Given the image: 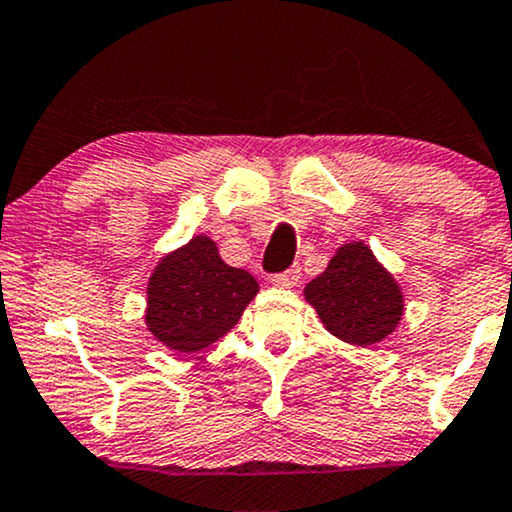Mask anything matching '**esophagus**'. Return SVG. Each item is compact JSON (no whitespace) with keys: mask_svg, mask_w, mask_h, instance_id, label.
<instances>
[{"mask_svg":"<svg viewBox=\"0 0 512 512\" xmlns=\"http://www.w3.org/2000/svg\"><path fill=\"white\" fill-rule=\"evenodd\" d=\"M300 276H303V274H300V264H293V267L286 269L283 274L272 276V283H274V286H279V288H293V286H298Z\"/></svg>","mask_w":512,"mask_h":512,"instance_id":"esophagus-1","label":"esophagus"}]
</instances>
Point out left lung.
Segmentation results:
<instances>
[{"instance_id":"left-lung-1","label":"left lung","mask_w":512,"mask_h":512,"mask_svg":"<svg viewBox=\"0 0 512 512\" xmlns=\"http://www.w3.org/2000/svg\"><path fill=\"white\" fill-rule=\"evenodd\" d=\"M305 300L329 334L362 348L391 336L405 310L398 281L360 240L336 250L324 272L305 286Z\"/></svg>"}]
</instances>
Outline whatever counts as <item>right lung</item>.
I'll return each instance as SVG.
<instances>
[{
	"instance_id": "add662e5",
	"label": "right lung",
	"mask_w": 512,
	"mask_h": 512,
	"mask_svg": "<svg viewBox=\"0 0 512 512\" xmlns=\"http://www.w3.org/2000/svg\"><path fill=\"white\" fill-rule=\"evenodd\" d=\"M257 291L255 276L221 260L212 238L195 236L152 272L145 324L166 348L197 353L229 334Z\"/></svg>"
}]
</instances>
